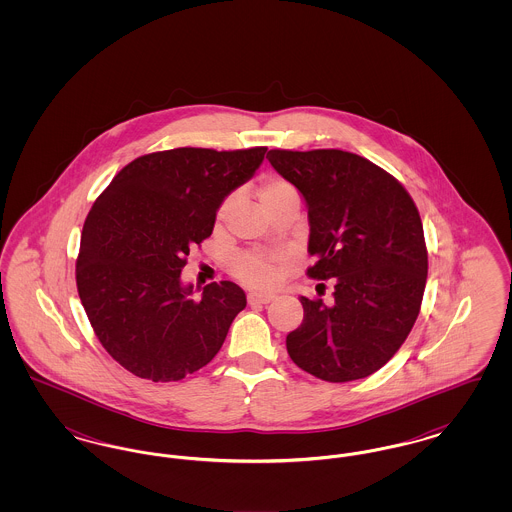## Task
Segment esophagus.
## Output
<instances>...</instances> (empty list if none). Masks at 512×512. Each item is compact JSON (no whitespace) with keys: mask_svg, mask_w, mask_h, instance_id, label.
Instances as JSON below:
<instances>
[{"mask_svg":"<svg viewBox=\"0 0 512 512\" xmlns=\"http://www.w3.org/2000/svg\"><path fill=\"white\" fill-rule=\"evenodd\" d=\"M274 297V293L251 292L247 295V301L249 305H267Z\"/></svg>","mask_w":512,"mask_h":512,"instance_id":"esophagus-1","label":"esophagus"}]
</instances>
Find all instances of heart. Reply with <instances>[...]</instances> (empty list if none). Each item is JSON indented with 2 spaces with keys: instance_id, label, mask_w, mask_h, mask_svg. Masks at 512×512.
Wrapping results in <instances>:
<instances>
[{
  "instance_id": "obj_1",
  "label": "heart",
  "mask_w": 512,
  "mask_h": 512,
  "mask_svg": "<svg viewBox=\"0 0 512 512\" xmlns=\"http://www.w3.org/2000/svg\"><path fill=\"white\" fill-rule=\"evenodd\" d=\"M257 195L261 201V207L268 211L272 205L288 199V197H297V192L290 182H286L284 178L278 176H267L261 180ZM232 207V199H224L217 209V220L228 217ZM232 272L238 280H242L247 286H255V288H268L274 286L280 276H282V261L276 257H263L257 253H244L240 255L234 263H232Z\"/></svg>"
}]
</instances>
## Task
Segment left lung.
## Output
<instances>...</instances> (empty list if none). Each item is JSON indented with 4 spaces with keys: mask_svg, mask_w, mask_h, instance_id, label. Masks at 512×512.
Here are the masks:
<instances>
[{
    "mask_svg": "<svg viewBox=\"0 0 512 512\" xmlns=\"http://www.w3.org/2000/svg\"><path fill=\"white\" fill-rule=\"evenodd\" d=\"M267 159L307 201L317 257L307 274L336 282L332 305L299 297L303 322L286 338L288 353L326 382L366 378L397 353L420 313L428 251L413 197L349 151L270 149Z\"/></svg>",
    "mask_w": 512,
    "mask_h": 512,
    "instance_id": "obj_1",
    "label": "left lung"
}]
</instances>
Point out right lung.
I'll use <instances>...</instances> for the list:
<instances>
[{"mask_svg":"<svg viewBox=\"0 0 512 512\" xmlns=\"http://www.w3.org/2000/svg\"><path fill=\"white\" fill-rule=\"evenodd\" d=\"M267 147H176L128 163L84 220L76 288L105 351L138 378L178 382L211 363L245 309L222 280L182 286L190 249L213 232L224 197L259 169Z\"/></svg>","mask_w":512,"mask_h":512,"instance_id":"add662e5","label":"right lung"}]
</instances>
